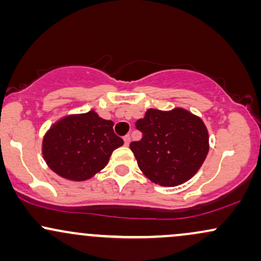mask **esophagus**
<instances>
[{
  "label": "esophagus",
  "mask_w": 261,
  "mask_h": 261,
  "mask_svg": "<svg viewBox=\"0 0 261 261\" xmlns=\"http://www.w3.org/2000/svg\"><path fill=\"white\" fill-rule=\"evenodd\" d=\"M130 141H131L130 136H128V135H126V136L124 137V143H125V146H128V145H130Z\"/></svg>",
  "instance_id": "34e87169"
}]
</instances>
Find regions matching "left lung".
<instances>
[{
    "mask_svg": "<svg viewBox=\"0 0 261 261\" xmlns=\"http://www.w3.org/2000/svg\"><path fill=\"white\" fill-rule=\"evenodd\" d=\"M142 139L130 143L141 172L161 187H176L196 174L208 153V133L199 116L182 108L148 109L136 121Z\"/></svg>",
    "mask_w": 261,
    "mask_h": 261,
    "instance_id": "obj_1",
    "label": "left lung"
}]
</instances>
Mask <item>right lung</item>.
Segmentation results:
<instances>
[{"mask_svg":"<svg viewBox=\"0 0 261 261\" xmlns=\"http://www.w3.org/2000/svg\"><path fill=\"white\" fill-rule=\"evenodd\" d=\"M113 126L112 120H104L94 110L64 116L45 134L44 160L62 178L87 180L107 166L114 149L124 145Z\"/></svg>","mask_w":261,"mask_h":261,"instance_id":"add662e5","label":"right lung"}]
</instances>
